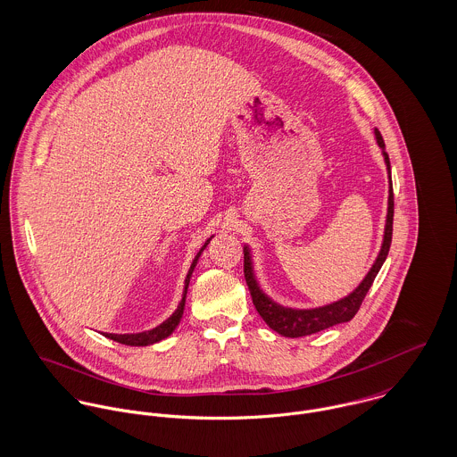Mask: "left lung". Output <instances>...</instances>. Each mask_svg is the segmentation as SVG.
Segmentation results:
<instances>
[{"mask_svg": "<svg viewBox=\"0 0 457 457\" xmlns=\"http://www.w3.org/2000/svg\"><path fill=\"white\" fill-rule=\"evenodd\" d=\"M377 133V140L378 145L384 149L386 142L380 135V131L375 130ZM386 156V163L389 169V176H391V162H389V154L384 151ZM392 220H394V194H392V179L391 190H389V211H387V225H386V236H384V245L380 250V255L377 262L373 263L371 270L368 272V276L364 278V281L355 288V292H352L348 297L328 304L324 308H317V310H287L281 308L278 304H274L269 297H265L262 294L253 272H252V261H250V252L248 248H245V278H246V285L250 288L253 304L259 312L262 319L265 320V324L270 327L272 330H276L281 336L287 337H301V336H310L315 332H320L324 328L336 326V324H343V322H350L355 313L359 312L366 294L370 292L378 270L382 269L384 262L389 255L392 243Z\"/></svg>", "mask_w": 457, "mask_h": 457, "instance_id": "obj_1", "label": "left lung"}]
</instances>
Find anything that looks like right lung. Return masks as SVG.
Segmentation results:
<instances>
[{"instance_id": "1", "label": "right lung", "mask_w": 457, "mask_h": 457, "mask_svg": "<svg viewBox=\"0 0 457 457\" xmlns=\"http://www.w3.org/2000/svg\"><path fill=\"white\" fill-rule=\"evenodd\" d=\"M207 243H209V239H207ZM207 243L200 248V252L196 253L195 261L192 263V267H190V270H188V276H187V285H185V288H188V283H190V276H192V272H194V267L196 265V261H198V257H200V253L204 252V248L207 246ZM185 295H187V290H185ZM183 310H185V297H183V301H181V304H179V308L174 312V315L170 317V319H167L162 326L156 327V328H153V330H147V332H140V334H105L107 337H111V339H114V341H118V343H121V345H130V346H145V345H153V343H156V341H162V339H165L167 336H170L172 332H174V328L178 327L179 324V320H181V317H183Z\"/></svg>"}]
</instances>
